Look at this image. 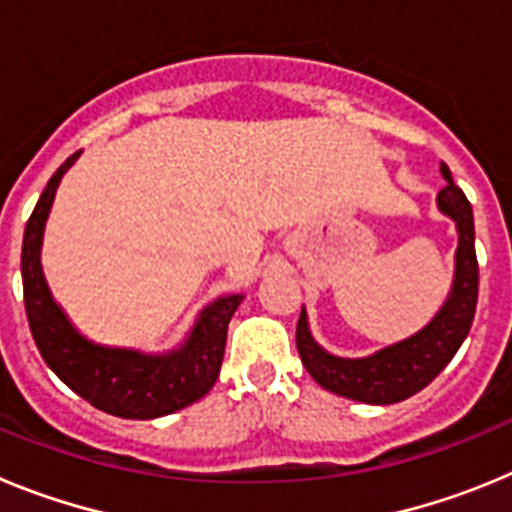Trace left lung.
<instances>
[{"mask_svg": "<svg viewBox=\"0 0 512 512\" xmlns=\"http://www.w3.org/2000/svg\"><path fill=\"white\" fill-rule=\"evenodd\" d=\"M446 187L436 194L441 215L451 217L456 225L454 282L449 297L438 307L431 323L423 325L405 341L384 346L361 359H346L325 351L310 333L307 312L302 305L297 320V351L310 377L328 392L366 402V405H392L420 392L443 372L454 359L459 346L472 328L477 310L479 266L474 253V215L472 205L451 179L449 166L441 164Z\"/></svg>", "mask_w": 512, "mask_h": 512, "instance_id": "left-lung-1", "label": "left lung"}]
</instances>
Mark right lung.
<instances>
[{
  "label": "right lung",
  "mask_w": 512,
  "mask_h": 512,
  "mask_svg": "<svg viewBox=\"0 0 512 512\" xmlns=\"http://www.w3.org/2000/svg\"><path fill=\"white\" fill-rule=\"evenodd\" d=\"M74 153L51 176L22 238V289L35 346L56 377L102 413L128 420H151L187 408L212 390L225 354V338L243 295H223L202 307L192 330L166 354L140 348L102 346L81 336L45 282L40 248L56 189L76 164Z\"/></svg>",
  "instance_id": "right-lung-1"
}]
</instances>
